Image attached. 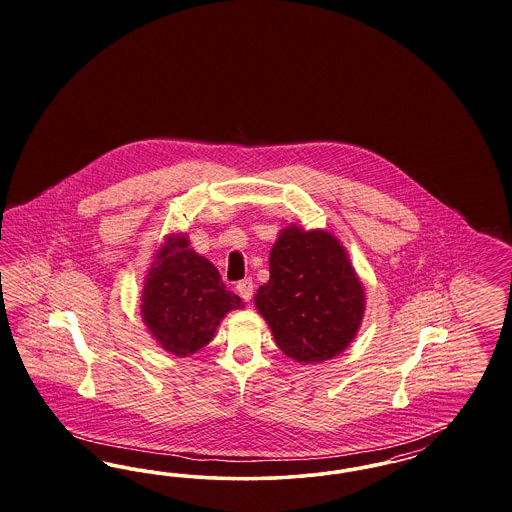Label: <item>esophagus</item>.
<instances>
[{"instance_id":"esophagus-1","label":"esophagus","mask_w":512,"mask_h":512,"mask_svg":"<svg viewBox=\"0 0 512 512\" xmlns=\"http://www.w3.org/2000/svg\"><path fill=\"white\" fill-rule=\"evenodd\" d=\"M253 280L251 278H245L242 282H238V286H236V290L238 293L242 295V299L244 301H251V297H253Z\"/></svg>"}]
</instances>
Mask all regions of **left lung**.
Wrapping results in <instances>:
<instances>
[{
  "instance_id": "8db88e82",
  "label": "left lung",
  "mask_w": 512,
  "mask_h": 512,
  "mask_svg": "<svg viewBox=\"0 0 512 512\" xmlns=\"http://www.w3.org/2000/svg\"><path fill=\"white\" fill-rule=\"evenodd\" d=\"M270 278L255 293L276 345L297 363H324L353 341L365 315L363 284L336 236L288 226L272 245Z\"/></svg>"
}]
</instances>
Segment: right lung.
Instances as JSON below:
<instances>
[{
    "label": "right lung",
    "instance_id": "right-lung-1",
    "mask_svg": "<svg viewBox=\"0 0 512 512\" xmlns=\"http://www.w3.org/2000/svg\"><path fill=\"white\" fill-rule=\"evenodd\" d=\"M184 234H171L147 270L142 318L155 341L176 357L194 355L213 340L228 311L244 307L228 292L219 270L188 247Z\"/></svg>",
    "mask_w": 512,
    "mask_h": 512
}]
</instances>
